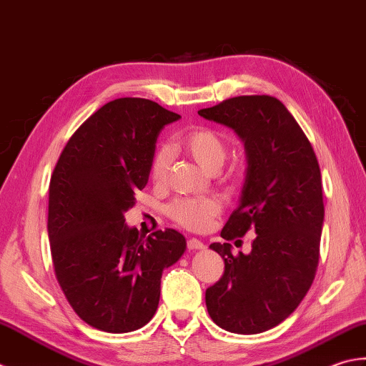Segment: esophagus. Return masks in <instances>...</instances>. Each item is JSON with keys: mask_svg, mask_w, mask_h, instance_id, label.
<instances>
[{"mask_svg": "<svg viewBox=\"0 0 366 366\" xmlns=\"http://www.w3.org/2000/svg\"><path fill=\"white\" fill-rule=\"evenodd\" d=\"M188 248L192 251H199V249H205V244L200 240H197V238H189Z\"/></svg>", "mask_w": 366, "mask_h": 366, "instance_id": "1", "label": "esophagus"}]
</instances>
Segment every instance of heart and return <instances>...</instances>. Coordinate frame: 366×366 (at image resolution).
<instances>
[{"label":"heart","instance_id":"b5f03b06","mask_svg":"<svg viewBox=\"0 0 366 366\" xmlns=\"http://www.w3.org/2000/svg\"><path fill=\"white\" fill-rule=\"evenodd\" d=\"M182 148L208 174H214L227 156L226 140L219 132L210 128H196L184 134ZM170 164H172L170 148L167 145L159 147L153 156L150 167V175L154 183H164L167 180ZM218 210L219 204L212 197H191L177 199L167 207V214L177 224L186 229L202 230L210 224Z\"/></svg>","mask_w":366,"mask_h":366}]
</instances>
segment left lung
Segmentation results:
<instances>
[{
	"mask_svg": "<svg viewBox=\"0 0 366 366\" xmlns=\"http://www.w3.org/2000/svg\"><path fill=\"white\" fill-rule=\"evenodd\" d=\"M197 114L234 129L244 144L242 196L221 237L256 232L248 254L234 256L230 243L210 244L224 259V274L207 289L208 315L232 333L270 330L292 315L316 274L324 200L315 150L272 96H237Z\"/></svg>",
	"mask_w": 366,
	"mask_h": 366,
	"instance_id": "8db88e82",
	"label": "left lung"
}]
</instances>
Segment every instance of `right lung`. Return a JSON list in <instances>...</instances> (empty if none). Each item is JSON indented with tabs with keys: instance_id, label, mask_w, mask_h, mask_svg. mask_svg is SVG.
I'll return each mask as SVG.
<instances>
[{
	"instance_id": "1",
	"label": "right lung",
	"mask_w": 366,
	"mask_h": 366,
	"mask_svg": "<svg viewBox=\"0 0 366 366\" xmlns=\"http://www.w3.org/2000/svg\"><path fill=\"white\" fill-rule=\"evenodd\" d=\"M178 118L150 99L110 101L74 132L50 178L56 280L77 316L98 330L128 333L150 322L164 268L186 251L174 229L145 237L124 222L148 183L159 132Z\"/></svg>"
}]
</instances>
